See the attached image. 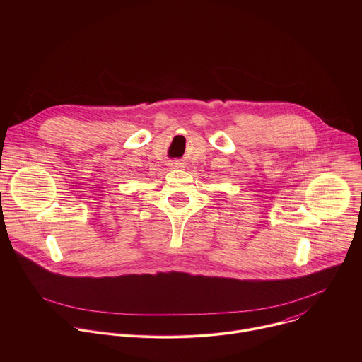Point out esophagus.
<instances>
[{
    "instance_id": "34e87169",
    "label": "esophagus",
    "mask_w": 362,
    "mask_h": 362,
    "mask_svg": "<svg viewBox=\"0 0 362 362\" xmlns=\"http://www.w3.org/2000/svg\"><path fill=\"white\" fill-rule=\"evenodd\" d=\"M170 166H172L173 169H182V168H183V165H182V163H177V162H173V163H170Z\"/></svg>"
}]
</instances>
